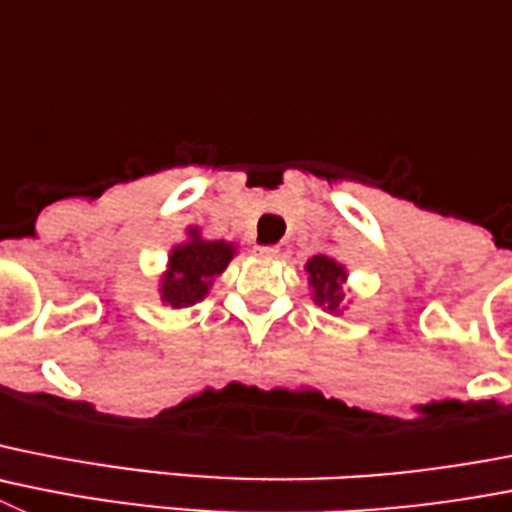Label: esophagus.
<instances>
[{
	"mask_svg": "<svg viewBox=\"0 0 512 512\" xmlns=\"http://www.w3.org/2000/svg\"><path fill=\"white\" fill-rule=\"evenodd\" d=\"M256 253H259V256H269V259H274V256H279V246H256Z\"/></svg>",
	"mask_w": 512,
	"mask_h": 512,
	"instance_id": "obj_1",
	"label": "esophagus"
}]
</instances>
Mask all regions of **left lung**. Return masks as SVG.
<instances>
[{"label": "left lung", "mask_w": 512, "mask_h": 512, "mask_svg": "<svg viewBox=\"0 0 512 512\" xmlns=\"http://www.w3.org/2000/svg\"><path fill=\"white\" fill-rule=\"evenodd\" d=\"M307 274L309 284L314 289V302L325 307L327 312H340V304L345 299V292H342V281H345V269L337 264L330 256H312L307 261Z\"/></svg>", "instance_id": "left-lung-1"}]
</instances>
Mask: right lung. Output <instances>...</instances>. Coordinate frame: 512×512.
Instances as JSON below:
<instances>
[{
	"label": "right lung",
	"mask_w": 512,
	"mask_h": 512,
	"mask_svg": "<svg viewBox=\"0 0 512 512\" xmlns=\"http://www.w3.org/2000/svg\"><path fill=\"white\" fill-rule=\"evenodd\" d=\"M187 236L190 241L172 248L170 269L162 276V289H159L162 302L175 309L200 302L208 294L215 276L223 274L236 253L233 243L200 238L198 228H190Z\"/></svg>",
	"instance_id": "1"
}]
</instances>
